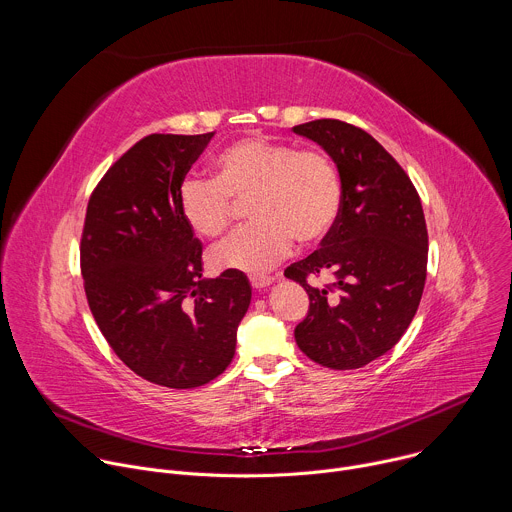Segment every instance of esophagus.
I'll list each match as a JSON object with an SVG mask.
<instances>
[{
    "label": "esophagus",
    "mask_w": 512,
    "mask_h": 512,
    "mask_svg": "<svg viewBox=\"0 0 512 512\" xmlns=\"http://www.w3.org/2000/svg\"><path fill=\"white\" fill-rule=\"evenodd\" d=\"M273 283V279L271 277H257V275H253L251 277V285H253V289H267L269 285Z\"/></svg>",
    "instance_id": "1"
}]
</instances>
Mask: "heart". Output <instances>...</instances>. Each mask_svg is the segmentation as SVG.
<instances>
[{
    "instance_id": "heart-1",
    "label": "heart",
    "mask_w": 512,
    "mask_h": 512,
    "mask_svg": "<svg viewBox=\"0 0 512 512\" xmlns=\"http://www.w3.org/2000/svg\"><path fill=\"white\" fill-rule=\"evenodd\" d=\"M212 168L214 180L186 176L180 182L182 221L198 237H218L231 223L235 202L247 198L255 221L212 251L218 269L263 275L291 251L294 239L316 245L336 223L340 178L322 150L245 137L218 154Z\"/></svg>"
}]
</instances>
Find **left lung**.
I'll return each instance as SVG.
<instances>
[{
	"mask_svg": "<svg viewBox=\"0 0 512 512\" xmlns=\"http://www.w3.org/2000/svg\"><path fill=\"white\" fill-rule=\"evenodd\" d=\"M330 156L340 178V212L320 251L285 269L310 296L296 326L300 350L334 371L360 369L389 352L421 302L427 229L419 194L383 145L350 123L316 119L294 127ZM333 277L314 288L308 274Z\"/></svg>",
	"mask_w": 512,
	"mask_h": 512,
	"instance_id": "1",
	"label": "left lung"
}]
</instances>
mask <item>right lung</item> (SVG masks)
Returning a JSON list of instances; mask_svg holds the SVG:
<instances>
[{
  "label": "right lung",
  "instance_id": "1",
  "mask_svg": "<svg viewBox=\"0 0 512 512\" xmlns=\"http://www.w3.org/2000/svg\"><path fill=\"white\" fill-rule=\"evenodd\" d=\"M214 133H154L103 176L87 208L81 269L99 330L145 381L194 389L235 356L251 304L243 271L202 277V245L176 196Z\"/></svg>",
  "mask_w": 512,
  "mask_h": 512
}]
</instances>
